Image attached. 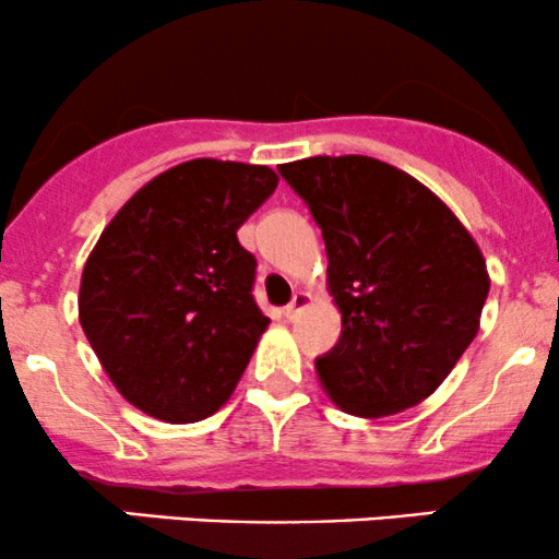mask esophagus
Segmentation results:
<instances>
[{
  "mask_svg": "<svg viewBox=\"0 0 559 559\" xmlns=\"http://www.w3.org/2000/svg\"><path fill=\"white\" fill-rule=\"evenodd\" d=\"M310 301H312L310 294H307V292H297V294H294L292 305H288L286 310H284V318H286V320H297V318L301 316V312H305L307 307H310Z\"/></svg>",
  "mask_w": 559,
  "mask_h": 559,
  "instance_id": "obj_1",
  "label": "esophagus"
}]
</instances>
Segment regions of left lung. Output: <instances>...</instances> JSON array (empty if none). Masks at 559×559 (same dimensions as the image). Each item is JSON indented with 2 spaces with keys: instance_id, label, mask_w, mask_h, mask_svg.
Listing matches in <instances>:
<instances>
[{
  "instance_id": "8db88e82",
  "label": "left lung",
  "mask_w": 559,
  "mask_h": 559,
  "mask_svg": "<svg viewBox=\"0 0 559 559\" xmlns=\"http://www.w3.org/2000/svg\"><path fill=\"white\" fill-rule=\"evenodd\" d=\"M323 230L342 336L316 360L357 418L431 396L478 333L489 273L452 210L413 176L362 155L278 165Z\"/></svg>"
}]
</instances>
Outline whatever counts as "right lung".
Masks as SVG:
<instances>
[{
    "instance_id": "add662e5",
    "label": "right lung",
    "mask_w": 559,
    "mask_h": 559,
    "mask_svg": "<svg viewBox=\"0 0 559 559\" xmlns=\"http://www.w3.org/2000/svg\"><path fill=\"white\" fill-rule=\"evenodd\" d=\"M265 165L189 159L141 186L102 230L79 318L115 389L165 423L217 413L267 329L258 260L236 230L273 194Z\"/></svg>"
}]
</instances>
